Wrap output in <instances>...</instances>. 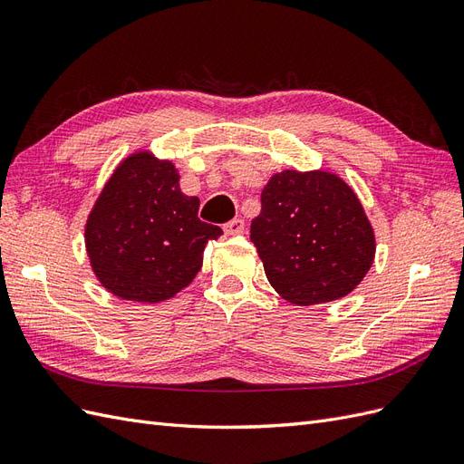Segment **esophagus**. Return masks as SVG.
<instances>
[{"instance_id":"34e87169","label":"esophagus","mask_w":464,"mask_h":464,"mask_svg":"<svg viewBox=\"0 0 464 464\" xmlns=\"http://www.w3.org/2000/svg\"><path fill=\"white\" fill-rule=\"evenodd\" d=\"M244 228H246V224H244V220H242V218H234V220H230V222L224 224V232H227L228 236H237V234H242V232H244Z\"/></svg>"}]
</instances>
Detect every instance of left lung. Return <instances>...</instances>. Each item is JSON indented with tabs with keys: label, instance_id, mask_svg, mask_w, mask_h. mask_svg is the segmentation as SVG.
Listing matches in <instances>:
<instances>
[{
	"label": "left lung",
	"instance_id": "1",
	"mask_svg": "<svg viewBox=\"0 0 464 464\" xmlns=\"http://www.w3.org/2000/svg\"><path fill=\"white\" fill-rule=\"evenodd\" d=\"M249 237L271 286L296 305L344 298L375 257L373 228L358 195L325 170L275 174L261 191Z\"/></svg>",
	"mask_w": 464,
	"mask_h": 464
}]
</instances>
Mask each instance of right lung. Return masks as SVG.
I'll use <instances>...</instances> for the list:
<instances>
[{"label":"right lung","mask_w":464,"mask_h":464,"mask_svg":"<svg viewBox=\"0 0 464 464\" xmlns=\"http://www.w3.org/2000/svg\"><path fill=\"white\" fill-rule=\"evenodd\" d=\"M198 210L199 199L181 193L170 160L149 150L130 154L87 218L85 246L101 285L131 302L176 296L199 273L207 242L222 234Z\"/></svg>","instance_id":"1"}]
</instances>
